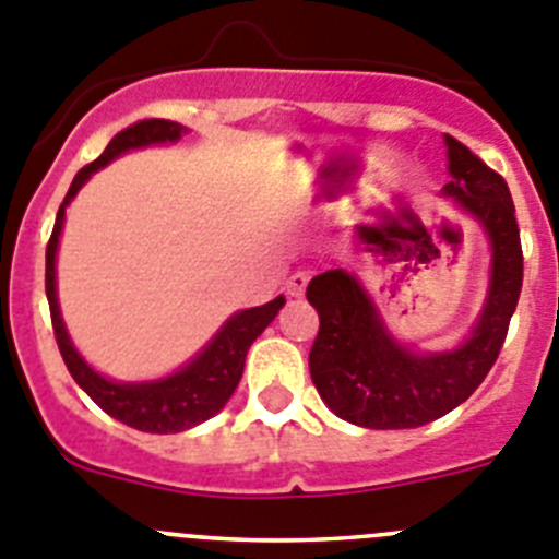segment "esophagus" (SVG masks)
<instances>
[{
    "label": "esophagus",
    "mask_w": 559,
    "mask_h": 559,
    "mask_svg": "<svg viewBox=\"0 0 559 559\" xmlns=\"http://www.w3.org/2000/svg\"><path fill=\"white\" fill-rule=\"evenodd\" d=\"M307 283H310V274H307V271H294V274L285 280V294L301 296V294H305Z\"/></svg>",
    "instance_id": "esophagus-1"
}]
</instances>
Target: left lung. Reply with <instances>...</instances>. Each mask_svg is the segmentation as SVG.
Instances as JSON below:
<instances>
[{"mask_svg":"<svg viewBox=\"0 0 559 559\" xmlns=\"http://www.w3.org/2000/svg\"><path fill=\"white\" fill-rule=\"evenodd\" d=\"M449 182L443 191L485 224L493 243V280L477 326L460 349L409 355L385 332L355 276L324 271L307 285L319 310L310 377L335 416L368 429H416L452 413L493 368L524 283V252L515 204L504 177L447 135Z\"/></svg>","mask_w":559,"mask_h":559,"instance_id":"left-lung-1","label":"left lung"}]
</instances>
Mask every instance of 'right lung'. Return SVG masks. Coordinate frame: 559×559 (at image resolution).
<instances>
[{
  "label": "right lung",
  "instance_id": "add662e5",
  "mask_svg": "<svg viewBox=\"0 0 559 559\" xmlns=\"http://www.w3.org/2000/svg\"><path fill=\"white\" fill-rule=\"evenodd\" d=\"M182 132H186V127L168 119H143L124 127L121 132H116L112 141L107 143V150L94 163H88V166H82L76 171L74 182H71L69 193H66L63 204L58 210V218H55L52 238L46 243V299H49L55 341H58V349L63 355L66 368L74 377L76 385L88 393L105 409L107 416H112L116 421L127 424L132 429L155 435L182 432V429H191L197 424L207 421L210 416H216L218 409L229 402L235 388H238L249 346L274 321V316L280 313V307L285 305L283 296H276L269 305L252 307V310H243V313L233 316L222 326V332L207 343V349L197 360L188 362L182 371H177L168 380L150 382V385H116V382L99 377L88 362L76 355L74 346H71L63 321H60L58 296H55V252H58L66 204L71 202V197L80 191L82 182L96 168L110 163L112 157H119L121 152L146 146V143L177 141V138H182Z\"/></svg>",
  "mask_w": 559,
  "mask_h": 559
}]
</instances>
